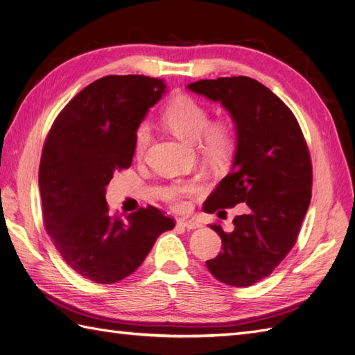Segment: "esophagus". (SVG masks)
<instances>
[{
    "label": "esophagus",
    "instance_id": "1",
    "mask_svg": "<svg viewBox=\"0 0 355 355\" xmlns=\"http://www.w3.org/2000/svg\"><path fill=\"white\" fill-rule=\"evenodd\" d=\"M178 225H179V227H182V228L188 230V231L202 227L201 222L194 220V219H179V220H178Z\"/></svg>",
    "mask_w": 355,
    "mask_h": 355
}]
</instances>
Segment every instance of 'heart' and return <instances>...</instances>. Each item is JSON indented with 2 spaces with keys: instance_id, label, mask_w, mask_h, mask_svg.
<instances>
[{
  "instance_id": "heart-1",
  "label": "heart",
  "mask_w": 355,
  "mask_h": 355,
  "mask_svg": "<svg viewBox=\"0 0 355 355\" xmlns=\"http://www.w3.org/2000/svg\"><path fill=\"white\" fill-rule=\"evenodd\" d=\"M163 120L176 136L188 142H198L202 157L213 164L227 161L235 148V128L231 121L219 120L210 123L209 110L189 96L180 94L168 103ZM151 141V130L146 124L137 128L135 136V155L141 158ZM201 194L198 182H175L166 192L164 200L176 210L188 207V198Z\"/></svg>"
}]
</instances>
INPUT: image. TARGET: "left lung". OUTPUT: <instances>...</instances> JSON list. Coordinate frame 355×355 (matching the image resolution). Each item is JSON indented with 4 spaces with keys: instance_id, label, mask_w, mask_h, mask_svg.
<instances>
[{
    "instance_id": "1",
    "label": "left lung",
    "mask_w": 355,
    "mask_h": 355,
    "mask_svg": "<svg viewBox=\"0 0 355 355\" xmlns=\"http://www.w3.org/2000/svg\"><path fill=\"white\" fill-rule=\"evenodd\" d=\"M187 87L219 102L235 125L231 171L202 210L214 213L245 202L234 231L211 225L222 252L206 262L216 280L249 287L270 275L296 243L311 202L313 166L293 112L263 84L249 77L200 80Z\"/></svg>"
}]
</instances>
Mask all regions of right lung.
<instances>
[{
	"label": "right lung",
	"mask_w": 355,
	"mask_h": 355,
	"mask_svg": "<svg viewBox=\"0 0 355 355\" xmlns=\"http://www.w3.org/2000/svg\"><path fill=\"white\" fill-rule=\"evenodd\" d=\"M167 85L144 75H108L62 110L41 155L42 219L56 249L84 278L111 284L133 274L175 220L148 206L125 219L105 200L115 171L132 166L135 136Z\"/></svg>",
	"instance_id": "add662e5"
}]
</instances>
